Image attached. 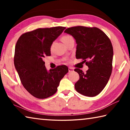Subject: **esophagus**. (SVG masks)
Returning <instances> with one entry per match:
<instances>
[{
	"mask_svg": "<svg viewBox=\"0 0 130 130\" xmlns=\"http://www.w3.org/2000/svg\"><path fill=\"white\" fill-rule=\"evenodd\" d=\"M68 70H69V72H72L74 71V69H73V68H72L69 67V68H68Z\"/></svg>",
	"mask_w": 130,
	"mask_h": 130,
	"instance_id": "obj_1",
	"label": "esophagus"
}]
</instances>
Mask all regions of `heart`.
<instances>
[{"mask_svg":"<svg viewBox=\"0 0 130 130\" xmlns=\"http://www.w3.org/2000/svg\"><path fill=\"white\" fill-rule=\"evenodd\" d=\"M73 39V38H72V37H70L69 36H64V37H62V41L63 42V43L65 44L66 43H67L68 41L70 40V39Z\"/></svg>","mask_w":130,"mask_h":130,"instance_id":"obj_1","label":"heart"}]
</instances>
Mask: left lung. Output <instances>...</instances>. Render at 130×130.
I'll list each match as a JSON object with an SVG mask.
<instances>
[{"instance_id":"8db88e82","label":"left lung","mask_w":130,"mask_h":130,"mask_svg":"<svg viewBox=\"0 0 130 130\" xmlns=\"http://www.w3.org/2000/svg\"><path fill=\"white\" fill-rule=\"evenodd\" d=\"M64 32L75 39L76 58L83 59L89 68L85 73L74 69L80 76L75 89L85 96L98 95L106 86L112 73L113 52L111 41L97 27L76 26L67 28Z\"/></svg>"}]
</instances>
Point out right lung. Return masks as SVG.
I'll list each match as a JSON object with an SVG mask.
<instances>
[{
    "label": "right lung",
    "instance_id": "obj_1",
    "mask_svg": "<svg viewBox=\"0 0 130 130\" xmlns=\"http://www.w3.org/2000/svg\"><path fill=\"white\" fill-rule=\"evenodd\" d=\"M65 27L38 28L19 37L15 48L14 65L25 88L34 97L46 99L56 93L68 72L65 65L47 70L43 59L51 56L50 47Z\"/></svg>",
    "mask_w": 130,
    "mask_h": 130
}]
</instances>
